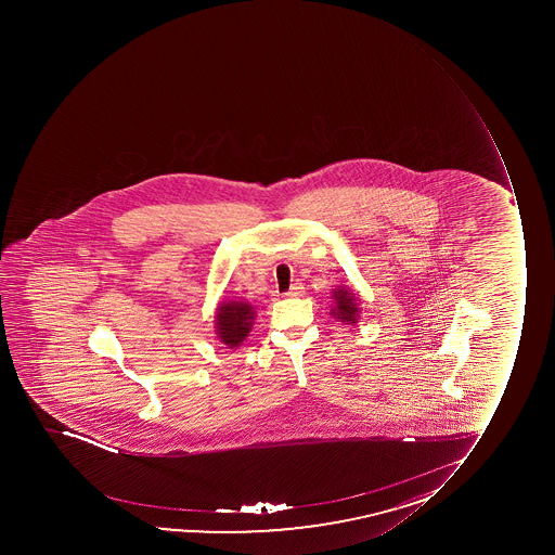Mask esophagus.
Here are the masks:
<instances>
[{"label": "esophagus", "mask_w": 555, "mask_h": 555, "mask_svg": "<svg viewBox=\"0 0 555 555\" xmlns=\"http://www.w3.org/2000/svg\"><path fill=\"white\" fill-rule=\"evenodd\" d=\"M304 293V286L300 284V282H297V284H293L292 289L286 293L287 298H295V297H302Z\"/></svg>", "instance_id": "1"}]
</instances>
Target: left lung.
<instances>
[{
    "label": "left lung",
    "instance_id": "left-lung-1",
    "mask_svg": "<svg viewBox=\"0 0 555 555\" xmlns=\"http://www.w3.org/2000/svg\"><path fill=\"white\" fill-rule=\"evenodd\" d=\"M333 298H335V308L331 309V314L340 322L347 324H357L360 308H358V300L354 293L347 287H336L333 289Z\"/></svg>",
    "mask_w": 555,
    "mask_h": 555
}]
</instances>
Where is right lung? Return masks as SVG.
<instances>
[{
	"label": "right lung",
	"mask_w": 555,
	"mask_h": 555,
	"mask_svg": "<svg viewBox=\"0 0 555 555\" xmlns=\"http://www.w3.org/2000/svg\"><path fill=\"white\" fill-rule=\"evenodd\" d=\"M255 308L244 300H224L215 309V333L220 344L236 349L246 340L255 324Z\"/></svg>",
	"instance_id": "obj_1"
}]
</instances>
